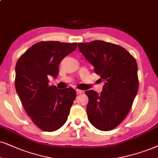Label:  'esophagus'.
<instances>
[{"label": "esophagus", "mask_w": 158, "mask_h": 158, "mask_svg": "<svg viewBox=\"0 0 158 158\" xmlns=\"http://www.w3.org/2000/svg\"><path fill=\"white\" fill-rule=\"evenodd\" d=\"M76 92H77V95H79V94H81L83 93L82 90H81V89H76Z\"/></svg>", "instance_id": "34e87169"}]
</instances>
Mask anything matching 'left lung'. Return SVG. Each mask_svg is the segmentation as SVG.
<instances>
[{
  "instance_id": "obj_1",
  "label": "left lung",
  "mask_w": 158,
  "mask_h": 158,
  "mask_svg": "<svg viewBox=\"0 0 158 158\" xmlns=\"http://www.w3.org/2000/svg\"><path fill=\"white\" fill-rule=\"evenodd\" d=\"M78 48L105 81L100 95L85 92L89 98L87 117L100 131H111L127 117L138 93L136 61L121 46L103 41L79 43Z\"/></svg>"
}]
</instances>
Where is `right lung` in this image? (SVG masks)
Segmentation results:
<instances>
[{"mask_svg":"<svg viewBox=\"0 0 158 158\" xmlns=\"http://www.w3.org/2000/svg\"><path fill=\"white\" fill-rule=\"evenodd\" d=\"M77 43L41 41L18 59L15 88L31 120L44 131H57L65 123L77 96L74 89L49 85V76L57 77L59 64L76 49Z\"/></svg>","mask_w":158,"mask_h":158,"instance_id":"add662e5","label":"right lung"}]
</instances>
